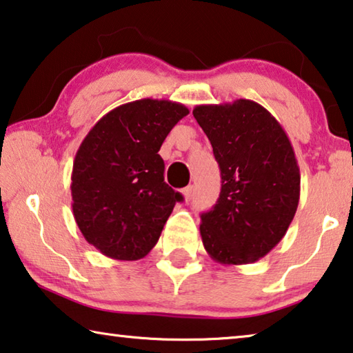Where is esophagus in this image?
<instances>
[{
	"label": "esophagus",
	"mask_w": 353,
	"mask_h": 353,
	"mask_svg": "<svg viewBox=\"0 0 353 353\" xmlns=\"http://www.w3.org/2000/svg\"><path fill=\"white\" fill-rule=\"evenodd\" d=\"M182 194H183V199H185V201H190V199H192L193 187H192V185H188V187L183 188V190H182Z\"/></svg>",
	"instance_id": "1"
}]
</instances>
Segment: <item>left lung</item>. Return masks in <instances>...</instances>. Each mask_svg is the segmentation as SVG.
Returning a JSON list of instances; mask_svg holds the SVG:
<instances>
[{
	"mask_svg": "<svg viewBox=\"0 0 353 353\" xmlns=\"http://www.w3.org/2000/svg\"><path fill=\"white\" fill-rule=\"evenodd\" d=\"M194 119L214 148L221 192L201 215V237L215 262L251 264L270 253L294 220L300 170L281 124L248 99L198 105Z\"/></svg>",
	"mask_w": 353,
	"mask_h": 353,
	"instance_id": "8db88e82",
	"label": "left lung"
}]
</instances>
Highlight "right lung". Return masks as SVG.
<instances>
[{
  "label": "right lung",
  "mask_w": 353,
  "mask_h": 353,
  "mask_svg": "<svg viewBox=\"0 0 353 353\" xmlns=\"http://www.w3.org/2000/svg\"><path fill=\"white\" fill-rule=\"evenodd\" d=\"M185 105L141 99L106 113L77 150L72 210L88 243L117 261H138L159 242L182 194L165 182L159 155Z\"/></svg>",
  "instance_id": "obj_1"
}]
</instances>
